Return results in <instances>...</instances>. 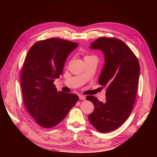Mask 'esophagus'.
<instances>
[{
    "instance_id": "34e87169",
    "label": "esophagus",
    "mask_w": 157,
    "mask_h": 157,
    "mask_svg": "<svg viewBox=\"0 0 157 157\" xmlns=\"http://www.w3.org/2000/svg\"><path fill=\"white\" fill-rule=\"evenodd\" d=\"M79 99H81V100H85V99H86V97L81 95V96H79Z\"/></svg>"
}]
</instances>
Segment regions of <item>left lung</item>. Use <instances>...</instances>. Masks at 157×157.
Instances as JSON below:
<instances>
[{"label":"left lung","instance_id":"8db88e82","mask_svg":"<svg viewBox=\"0 0 157 157\" xmlns=\"http://www.w3.org/2000/svg\"><path fill=\"white\" fill-rule=\"evenodd\" d=\"M90 48L103 53L105 64L98 82L107 90L105 103L92 96L86 97L94 105L88 119L99 132H111L120 127L132 113L139 83L140 64L132 51L119 39L100 37Z\"/></svg>","mask_w":157,"mask_h":157}]
</instances>
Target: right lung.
I'll use <instances>...</instances> for the list:
<instances>
[{"label":"right lung","instance_id":"1","mask_svg":"<svg viewBox=\"0 0 157 157\" xmlns=\"http://www.w3.org/2000/svg\"><path fill=\"white\" fill-rule=\"evenodd\" d=\"M78 45L52 38L36 42L27 54L21 75L23 98L28 112L42 127L58 124L78 100L77 95L58 92L53 84Z\"/></svg>","mask_w":157,"mask_h":157}]
</instances>
